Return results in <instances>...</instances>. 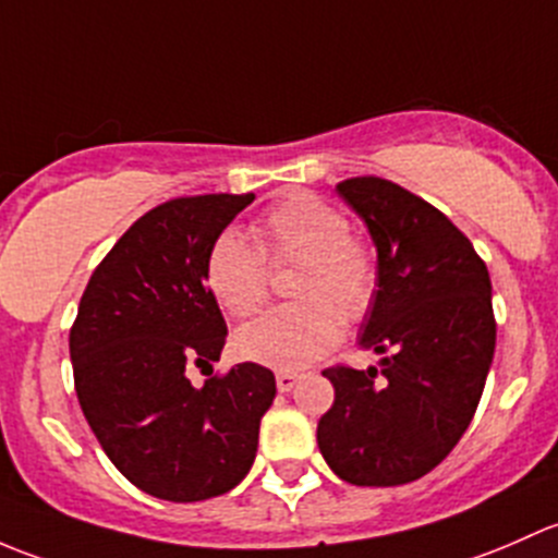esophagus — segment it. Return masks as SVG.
<instances>
[{"label":"esophagus","mask_w":558,"mask_h":558,"mask_svg":"<svg viewBox=\"0 0 558 558\" xmlns=\"http://www.w3.org/2000/svg\"><path fill=\"white\" fill-rule=\"evenodd\" d=\"M298 373L295 371H279L277 373V387H279V392H290L292 387H295L298 384Z\"/></svg>","instance_id":"obj_1"}]
</instances>
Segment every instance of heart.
I'll use <instances>...</instances> for the list:
<instances>
[{"label": "heart", "mask_w": 558, "mask_h": 558, "mask_svg": "<svg viewBox=\"0 0 558 558\" xmlns=\"http://www.w3.org/2000/svg\"><path fill=\"white\" fill-rule=\"evenodd\" d=\"M244 233L222 231L204 257V281L222 308L250 319L271 295L274 266H301L290 295L298 303L274 308L239 332L241 357L279 371H295L322 357L344 322L371 312L378 290V260L371 241L349 231L338 206L314 193H292L268 206Z\"/></svg>", "instance_id": "heart-1"}]
</instances>
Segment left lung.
I'll list each match as a JSON object with an SVG mask.
<instances>
[{
    "instance_id": "obj_1",
    "label": "left lung",
    "mask_w": 558,
    "mask_h": 558,
    "mask_svg": "<svg viewBox=\"0 0 558 558\" xmlns=\"http://www.w3.org/2000/svg\"><path fill=\"white\" fill-rule=\"evenodd\" d=\"M378 250V290L360 347L378 367L322 371L336 389L317 444L338 478L400 486L449 457L484 395L497 322L486 263L457 226L395 182H338Z\"/></svg>"
}]
</instances>
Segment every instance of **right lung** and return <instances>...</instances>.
I'll return each instance as SVG.
<instances>
[{
  "label": "right lung",
  "mask_w": 558,
  "mask_h": 558,
  "mask_svg": "<svg viewBox=\"0 0 558 558\" xmlns=\"http://www.w3.org/2000/svg\"><path fill=\"white\" fill-rule=\"evenodd\" d=\"M255 193L182 195L142 215L90 274L69 330L74 392L114 468L169 502L220 497L255 462L274 403L268 367L241 363L193 387L220 360L228 327L204 281L215 236Z\"/></svg>",
  "instance_id": "1"
}]
</instances>
